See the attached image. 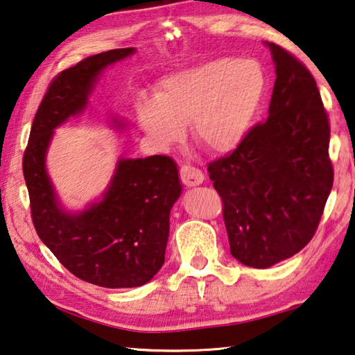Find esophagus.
Listing matches in <instances>:
<instances>
[{"instance_id":"1","label":"esophagus","mask_w":355,"mask_h":355,"mask_svg":"<svg viewBox=\"0 0 355 355\" xmlns=\"http://www.w3.org/2000/svg\"><path fill=\"white\" fill-rule=\"evenodd\" d=\"M180 178H182V182L184 186H188V188H192V186H199L203 183V177L202 171L197 169L194 166H189V164H183L180 167Z\"/></svg>"}]
</instances>
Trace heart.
Listing matches in <instances>:
<instances>
[{
	"label": "heart",
	"mask_w": 355,
	"mask_h": 355,
	"mask_svg": "<svg viewBox=\"0 0 355 355\" xmlns=\"http://www.w3.org/2000/svg\"><path fill=\"white\" fill-rule=\"evenodd\" d=\"M264 92V78L250 59H214L173 71L141 97L136 116L141 130L161 148L183 137L209 153H230L249 135Z\"/></svg>",
	"instance_id": "heart-1"
}]
</instances>
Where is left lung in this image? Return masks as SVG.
<instances>
[{"label": "left lung", "instance_id": "8db88e82", "mask_svg": "<svg viewBox=\"0 0 355 355\" xmlns=\"http://www.w3.org/2000/svg\"><path fill=\"white\" fill-rule=\"evenodd\" d=\"M266 45L275 65L269 117L232 155L208 164L224 202L230 254L258 269L310 243L334 183L329 120L315 78L284 48Z\"/></svg>", "mask_w": 355, "mask_h": 355}]
</instances>
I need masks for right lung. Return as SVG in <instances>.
Wrapping results in <instances>:
<instances>
[{
  "instance_id": "1",
  "label": "right lung",
  "mask_w": 355,
  "mask_h": 355,
  "mask_svg": "<svg viewBox=\"0 0 355 355\" xmlns=\"http://www.w3.org/2000/svg\"><path fill=\"white\" fill-rule=\"evenodd\" d=\"M135 53L110 50L61 71L35 112L23 156L39 238L78 279L105 288L141 286L163 266L171 209L182 194L177 164L163 155L120 158L100 199L69 211L48 175L46 153L55 130L86 111L103 71ZM111 123L125 128L119 117Z\"/></svg>"
}]
</instances>
